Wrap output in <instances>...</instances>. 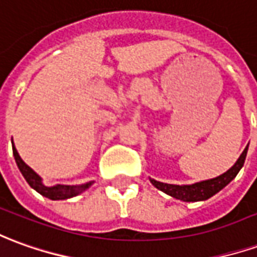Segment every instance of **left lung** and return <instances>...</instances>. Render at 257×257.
Here are the masks:
<instances>
[{"label": "left lung", "instance_id": "1", "mask_svg": "<svg viewBox=\"0 0 257 257\" xmlns=\"http://www.w3.org/2000/svg\"><path fill=\"white\" fill-rule=\"evenodd\" d=\"M247 153V146L245 147V150L242 152L239 156L238 161L235 163L234 166L229 168L228 171L221 174L220 177L213 179H207V181H202L197 184L192 185H171V184H163L159 182L156 179H150L152 184L160 189L161 192H164L170 196L184 200V202H199V200H206L213 195H216L217 192H220L227 185L236 177V174L239 172V170L245 163Z\"/></svg>", "mask_w": 257, "mask_h": 257}]
</instances>
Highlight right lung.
Segmentation results:
<instances>
[{"label":"right lung","mask_w":257,"mask_h":257,"mask_svg":"<svg viewBox=\"0 0 257 257\" xmlns=\"http://www.w3.org/2000/svg\"><path fill=\"white\" fill-rule=\"evenodd\" d=\"M12 152H14V157H15V161L19 170L22 172V175L25 177V179L28 181V184L39 192L43 196L48 197L51 200H62V199H68V197L76 196L78 193H80L82 191L87 189L91 185V182L86 185H80V186H68V185H55V186H44L41 184V178L36 174L28 164H25V161L21 159V156L16 152L15 146L12 145Z\"/></svg>","instance_id":"obj_1"}]
</instances>
